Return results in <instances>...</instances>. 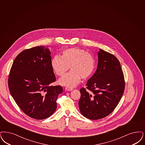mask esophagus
<instances>
[{"label":"esophagus","instance_id":"obj_1","mask_svg":"<svg viewBox=\"0 0 145 145\" xmlns=\"http://www.w3.org/2000/svg\"><path fill=\"white\" fill-rule=\"evenodd\" d=\"M73 89V88H71V87H65V90H66V91H72Z\"/></svg>","mask_w":145,"mask_h":145}]
</instances>
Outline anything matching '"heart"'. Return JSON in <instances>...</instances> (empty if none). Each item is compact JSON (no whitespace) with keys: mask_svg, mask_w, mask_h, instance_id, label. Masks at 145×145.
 <instances>
[{"mask_svg":"<svg viewBox=\"0 0 145 145\" xmlns=\"http://www.w3.org/2000/svg\"><path fill=\"white\" fill-rule=\"evenodd\" d=\"M51 67L58 76H63L59 83L63 86H75L81 79H86L93 74L95 69V59L93 56L85 50L70 48L64 50L61 56H56L51 60Z\"/></svg>","mask_w":145,"mask_h":145,"instance_id":"b5f03b06","label":"heart"}]
</instances>
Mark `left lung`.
Returning a JSON list of instances; mask_svg holds the SVG:
<instances>
[{"mask_svg": "<svg viewBox=\"0 0 145 145\" xmlns=\"http://www.w3.org/2000/svg\"><path fill=\"white\" fill-rule=\"evenodd\" d=\"M98 64L95 73L87 81V91L80 89L79 106L82 115L98 120L108 116L119 104L125 89V80L118 59L99 49Z\"/></svg>", "mask_w": 145, "mask_h": 145, "instance_id": "obj_1", "label": "left lung"}]
</instances>
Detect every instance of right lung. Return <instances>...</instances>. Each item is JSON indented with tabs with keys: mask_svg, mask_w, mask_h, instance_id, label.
<instances>
[{
	"mask_svg": "<svg viewBox=\"0 0 145 145\" xmlns=\"http://www.w3.org/2000/svg\"><path fill=\"white\" fill-rule=\"evenodd\" d=\"M51 52L40 46L20 53L12 64L8 88L18 106L26 115L42 120L53 114L57 108L60 86H50L56 78L51 67Z\"/></svg>",
	"mask_w": 145,
	"mask_h": 145,
	"instance_id": "right-lung-1",
	"label": "right lung"
}]
</instances>
